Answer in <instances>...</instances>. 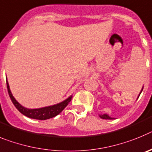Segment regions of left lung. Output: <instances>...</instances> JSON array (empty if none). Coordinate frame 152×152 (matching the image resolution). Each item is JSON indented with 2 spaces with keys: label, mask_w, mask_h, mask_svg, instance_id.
<instances>
[{
  "label": "left lung",
  "mask_w": 152,
  "mask_h": 152,
  "mask_svg": "<svg viewBox=\"0 0 152 152\" xmlns=\"http://www.w3.org/2000/svg\"><path fill=\"white\" fill-rule=\"evenodd\" d=\"M100 118H103V119H113V118H111V117H109L108 115L106 114H104V115H100Z\"/></svg>",
  "instance_id": "8db88e82"
}]
</instances>
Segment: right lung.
Returning a JSON list of instances; mask_svg holds the SVG:
<instances>
[{
    "mask_svg": "<svg viewBox=\"0 0 152 152\" xmlns=\"http://www.w3.org/2000/svg\"><path fill=\"white\" fill-rule=\"evenodd\" d=\"M7 91H8V94L10 99L12 101L14 106L18 109V110L20 113L24 115L27 116L29 118H34V119L46 120L53 118V117H55L56 115L60 114L62 111L66 107L69 102L72 99V96H70V97H69L68 99H66L64 100L63 102H60L59 104H56V105L47 106V107L44 108H40V109H29L23 107L14 98V96L11 94V92L10 90V88H9V84L7 83Z\"/></svg>",
    "mask_w": 152,
    "mask_h": 152,
    "instance_id": "right-lung-1",
    "label": "right lung"
}]
</instances>
